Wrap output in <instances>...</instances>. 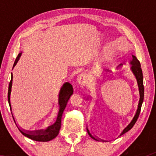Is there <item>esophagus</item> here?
Masks as SVG:
<instances>
[{"label":"esophagus","mask_w":156,"mask_h":156,"mask_svg":"<svg viewBox=\"0 0 156 156\" xmlns=\"http://www.w3.org/2000/svg\"><path fill=\"white\" fill-rule=\"evenodd\" d=\"M77 80L79 84H80L81 86H82V87H84V86L87 85V84L88 83V76L85 74H82L78 76Z\"/></svg>","instance_id":"1"}]
</instances>
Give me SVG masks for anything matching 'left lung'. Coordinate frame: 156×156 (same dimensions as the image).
Instances as JSON below:
<instances>
[{"label": "left lung", "instance_id": "1", "mask_svg": "<svg viewBox=\"0 0 156 156\" xmlns=\"http://www.w3.org/2000/svg\"><path fill=\"white\" fill-rule=\"evenodd\" d=\"M132 57H133V59H132V60L130 61V64H131V70L133 72V73L134 74V75L135 76V78L137 79V84H138V87H139V92H140V101H139V103H138V107H137V111H136V113H135L134 117L133 119V120L131 121L130 123H129L127 127H126L123 131H122V133H121L120 135H123L124 133H125L126 132L129 131L130 129L133 127L134 125L135 124V122H136L137 119L139 117V115H140V111H141V105L142 103H143V101H144V81H143V73H142V69L141 68V64H140V61L138 60L137 59V58L135 57V55H132ZM123 66L122 64H119L117 68H121L122 66ZM108 71H110L109 69H107ZM87 132L88 135H90V137L91 138L93 139L94 140H97V141H99L98 139H97L96 137H94L93 135H92L90 133V131L87 128ZM101 141H103V140H101Z\"/></svg>", "mask_w": 156, "mask_h": 156}]
</instances>
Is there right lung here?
<instances>
[{
  "label": "right lung",
  "instance_id": "1",
  "mask_svg": "<svg viewBox=\"0 0 156 156\" xmlns=\"http://www.w3.org/2000/svg\"><path fill=\"white\" fill-rule=\"evenodd\" d=\"M21 53L18 55L17 57H16L14 65H13V68L15 67L16 63L19 61V59L21 57ZM12 74L11 73V81H10L9 86V90H8V101L9 104L10 106V108H11V101H10V98H11V87H12ZM73 94V88L72 86L68 83V82H66L62 86V87L60 89V91H59V99H58V103L59 105V112L58 115L57 117V119H56V121L54 125L51 126H49V127L44 130V129H41V130H37V131H24L20 129L18 126L16 125V122L15 121L14 117L12 114L13 120H14L16 125L17 126L20 132L23 135H25V137H27L29 139H31L32 140L37 141H49L50 140H52L53 139H54L59 133V129L61 128V120H62V116L63 114V112H64V109L66 107V105H67V102L69 100L70 96Z\"/></svg>",
  "mask_w": 156,
  "mask_h": 156
}]
</instances>
